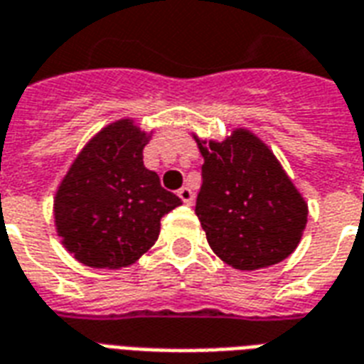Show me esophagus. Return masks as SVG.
Instances as JSON below:
<instances>
[{
    "mask_svg": "<svg viewBox=\"0 0 364 364\" xmlns=\"http://www.w3.org/2000/svg\"><path fill=\"white\" fill-rule=\"evenodd\" d=\"M177 195H179V198H181L185 204H191L195 200V193H193L189 187H181V189L177 191Z\"/></svg>",
    "mask_w": 364,
    "mask_h": 364,
    "instance_id": "1",
    "label": "esophagus"
}]
</instances>
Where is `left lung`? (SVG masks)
<instances>
[{"label":"left lung","instance_id":"obj_1","mask_svg":"<svg viewBox=\"0 0 364 364\" xmlns=\"http://www.w3.org/2000/svg\"><path fill=\"white\" fill-rule=\"evenodd\" d=\"M195 141L204 158L195 212L210 249L237 270L285 260L303 237L309 206L274 152L247 129L222 142Z\"/></svg>","mask_w":364,"mask_h":364}]
</instances>
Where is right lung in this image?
<instances>
[{"instance_id":"1","label":"right lung","mask_w":364,"mask_h":364,"mask_svg":"<svg viewBox=\"0 0 364 364\" xmlns=\"http://www.w3.org/2000/svg\"><path fill=\"white\" fill-rule=\"evenodd\" d=\"M148 133L133 119L109 123L86 142L59 183L53 218L61 243L90 268L134 264L160 235V220L181 198L144 168Z\"/></svg>"}]
</instances>
